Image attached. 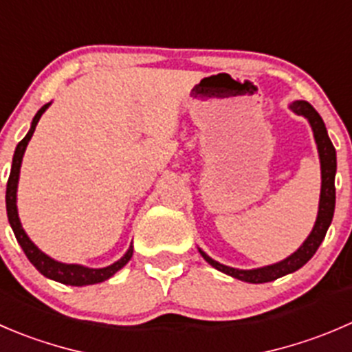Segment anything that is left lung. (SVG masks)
I'll use <instances>...</instances> for the list:
<instances>
[{
  "label": "left lung",
  "mask_w": 352,
  "mask_h": 352,
  "mask_svg": "<svg viewBox=\"0 0 352 352\" xmlns=\"http://www.w3.org/2000/svg\"><path fill=\"white\" fill-rule=\"evenodd\" d=\"M292 111L296 115H301L309 122L313 131V138H315L316 149H318L320 156V170H322V189H320V203H318V214H316V221L313 225L311 234L306 237L301 248L291 256H287L282 261L274 263V265H267L261 268H251V270H241V268H232L227 265L214 261L211 256H208L203 249H199L201 256L210 263L211 267L217 268L221 274H227L230 277L237 278V280L249 282V284H265V282L277 280V278L284 277V275L292 274V272L299 270L305 267L306 263L313 258L316 249L320 248L322 241L325 239L327 230H329L330 223L333 218V210H336V172H337V155L336 148H333L332 141H330L329 134H327V127L323 124L322 117L318 111L308 103V101H294L291 104Z\"/></svg>",
  "instance_id": "1"
}]
</instances>
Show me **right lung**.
<instances>
[{
  "instance_id": "add662e5",
  "label": "right lung",
  "mask_w": 352,
  "mask_h": 352,
  "mask_svg": "<svg viewBox=\"0 0 352 352\" xmlns=\"http://www.w3.org/2000/svg\"><path fill=\"white\" fill-rule=\"evenodd\" d=\"M50 104L51 103H46L39 111H37L36 117L32 118L29 132H27L25 138L16 144L15 155H13L12 170H10L8 184H6V214H8L10 227H12L13 234H15L16 241H19L20 248L23 249V252H25V256L29 258V261L32 263L34 267H36L46 278H51V280H56L65 285H75V287L100 284V282H104L110 277H113L118 270H122V268L131 261L132 254H134V248H132V245L127 249V252H125L118 261L111 263V265H108V267L104 268H89L84 267V265H75V263H61L53 259L51 256H47L46 252L41 251V249L30 241V237L25 234L22 223H20L19 210H16V189H19L20 166H22L23 153H25L27 144H29L34 131H36L37 122L43 117L44 111L50 108Z\"/></svg>"
}]
</instances>
